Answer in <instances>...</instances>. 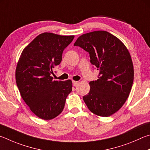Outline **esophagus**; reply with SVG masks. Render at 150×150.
<instances>
[{"label": "esophagus", "instance_id": "obj_1", "mask_svg": "<svg viewBox=\"0 0 150 150\" xmlns=\"http://www.w3.org/2000/svg\"><path fill=\"white\" fill-rule=\"evenodd\" d=\"M78 82H77V81H73V86H76L78 84Z\"/></svg>", "mask_w": 150, "mask_h": 150}]
</instances>
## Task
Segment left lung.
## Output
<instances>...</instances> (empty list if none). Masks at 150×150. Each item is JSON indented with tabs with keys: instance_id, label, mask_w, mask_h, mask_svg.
<instances>
[{
	"instance_id": "8db88e82",
	"label": "left lung",
	"mask_w": 150,
	"mask_h": 150,
	"mask_svg": "<svg viewBox=\"0 0 150 150\" xmlns=\"http://www.w3.org/2000/svg\"><path fill=\"white\" fill-rule=\"evenodd\" d=\"M74 45L90 53L91 63L99 71L98 79L89 83L90 92L83 97V101L93 114L111 116L125 104L132 86L134 67L129 51L106 31L83 34Z\"/></svg>"
}]
</instances>
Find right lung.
<instances>
[{"label": "right lung", "instance_id": "1", "mask_svg": "<svg viewBox=\"0 0 150 150\" xmlns=\"http://www.w3.org/2000/svg\"><path fill=\"white\" fill-rule=\"evenodd\" d=\"M74 35L39 34L21 53L16 81L23 101L37 117L51 120L61 113L72 89V80H53V68Z\"/></svg>", "mask_w": 150, "mask_h": 150}]
</instances>
